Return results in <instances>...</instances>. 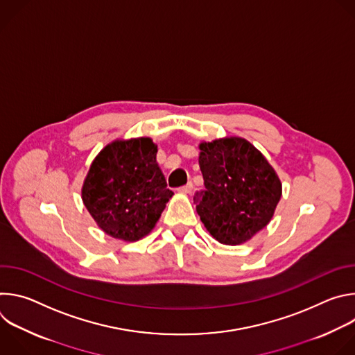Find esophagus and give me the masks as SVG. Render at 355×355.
<instances>
[{
  "mask_svg": "<svg viewBox=\"0 0 355 355\" xmlns=\"http://www.w3.org/2000/svg\"><path fill=\"white\" fill-rule=\"evenodd\" d=\"M192 189H193V185L191 184V182H188L187 185H184V187H181L178 191L181 192V193H187V195H189L191 192H192Z\"/></svg>",
  "mask_w": 355,
  "mask_h": 355,
  "instance_id": "1",
  "label": "esophagus"
}]
</instances>
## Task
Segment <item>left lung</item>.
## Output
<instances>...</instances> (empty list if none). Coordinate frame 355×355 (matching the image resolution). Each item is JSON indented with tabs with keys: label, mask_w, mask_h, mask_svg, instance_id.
<instances>
[{
	"label": "left lung",
	"mask_w": 355,
	"mask_h": 355,
	"mask_svg": "<svg viewBox=\"0 0 355 355\" xmlns=\"http://www.w3.org/2000/svg\"><path fill=\"white\" fill-rule=\"evenodd\" d=\"M199 150L205 189L195 192L196 212L215 240L243 244L271 222L282 195L281 180L243 137L200 141Z\"/></svg>",
	"instance_id": "left-lung-1"
}]
</instances>
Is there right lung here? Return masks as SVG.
Wrapping results in <instances>:
<instances>
[{
    "label": "right lung",
    "mask_w": 355,
    "mask_h": 355,
    "mask_svg": "<svg viewBox=\"0 0 355 355\" xmlns=\"http://www.w3.org/2000/svg\"><path fill=\"white\" fill-rule=\"evenodd\" d=\"M150 137L116 139L99 151L81 188L87 211L108 236L137 241L155 229L174 195Z\"/></svg>",
    "instance_id": "1"
}]
</instances>
